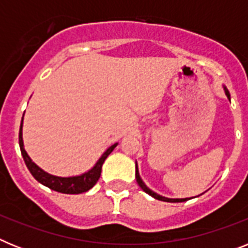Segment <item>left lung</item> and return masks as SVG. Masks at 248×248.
<instances>
[{
  "mask_svg": "<svg viewBox=\"0 0 248 248\" xmlns=\"http://www.w3.org/2000/svg\"><path fill=\"white\" fill-rule=\"evenodd\" d=\"M223 89H225V94H226L227 98H229V99H230V93H229V91H227V89H226V87H223ZM135 177H137L138 185H139L140 187H141V189H143L144 191L146 192V194H149V195H150V196H153V198H154V199H156V200L165 201V202H184V201L190 200L189 198H186V199H169V198H164V196H161V195L156 194V192H154V191H151V190L149 189L148 186H146L145 184H144V181L141 180V177H140V175H139V170H138V165H135Z\"/></svg>",
  "mask_w": 248,
  "mask_h": 248,
  "instance_id": "obj_1",
  "label": "left lung"
}]
</instances>
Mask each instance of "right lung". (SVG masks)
<instances>
[{
  "instance_id": "obj_1",
  "label": "right lung",
  "mask_w": 248,
  "mask_h": 248,
  "mask_svg": "<svg viewBox=\"0 0 248 248\" xmlns=\"http://www.w3.org/2000/svg\"><path fill=\"white\" fill-rule=\"evenodd\" d=\"M22 124H23V117H22L21 128H19L18 140H19V148H21L22 156H23V160H25L26 166H27L31 174L33 175V177L38 181V183L47 186V187H49L50 190L62 192V194H82V192L91 190L92 187L97 184V181L99 180L103 163H104L105 159L108 157V155L110 154L111 151L114 150V148L118 145V143H115L111 146H109V148L103 153L102 156L99 157L97 164H95V165H94L89 171L84 172V174L78 175V176H71V177L54 176V175L48 174V172H46L45 170H42L39 166H37L36 164L31 160V157L28 156L27 153H26L25 146H23V139H22Z\"/></svg>"
}]
</instances>
